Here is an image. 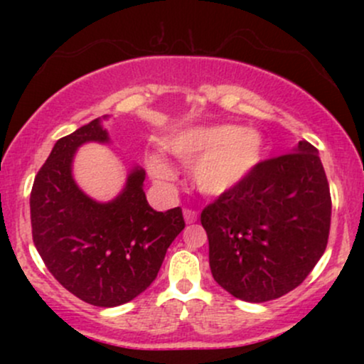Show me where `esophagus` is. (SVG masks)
<instances>
[{
    "label": "esophagus",
    "mask_w": 364,
    "mask_h": 364,
    "mask_svg": "<svg viewBox=\"0 0 364 364\" xmlns=\"http://www.w3.org/2000/svg\"><path fill=\"white\" fill-rule=\"evenodd\" d=\"M185 220L188 224H193L196 220V217H198V214H196V210H193V208H185Z\"/></svg>",
    "instance_id": "esophagus-1"
}]
</instances>
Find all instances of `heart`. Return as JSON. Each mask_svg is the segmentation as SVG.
Here are the masks:
<instances>
[{"mask_svg":"<svg viewBox=\"0 0 364 364\" xmlns=\"http://www.w3.org/2000/svg\"><path fill=\"white\" fill-rule=\"evenodd\" d=\"M166 150L185 166H191V183L200 193L219 196L240 186L265 154V141L257 129L236 124L190 128L173 136ZM157 181H173L174 169L164 157L147 159Z\"/></svg>","mask_w":364,"mask_h":364,"instance_id":"obj_1","label":"heart"}]
</instances>
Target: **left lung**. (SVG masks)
<instances>
[{
	"label": "left lung",
	"instance_id": "left-lung-1",
	"mask_svg": "<svg viewBox=\"0 0 364 364\" xmlns=\"http://www.w3.org/2000/svg\"><path fill=\"white\" fill-rule=\"evenodd\" d=\"M330 215L328 181L310 141L265 159L200 215L215 282L250 303L287 294L327 248Z\"/></svg>",
	"mask_w": 364,
	"mask_h": 364
}]
</instances>
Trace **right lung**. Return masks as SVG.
I'll list each match as a JSON object with an SVG mask.
<instances>
[{
	"mask_svg": "<svg viewBox=\"0 0 364 364\" xmlns=\"http://www.w3.org/2000/svg\"><path fill=\"white\" fill-rule=\"evenodd\" d=\"M85 141H107L101 121L58 140L37 173L31 191L32 240L65 289L94 306L112 308L154 282L185 219L181 207L156 212L149 205L139 168L112 202L89 198L72 176L73 154Z\"/></svg>",
	"mask_w": 364,
	"mask_h": 364,
	"instance_id": "right-lung-1",
	"label": "right lung"
}]
</instances>
